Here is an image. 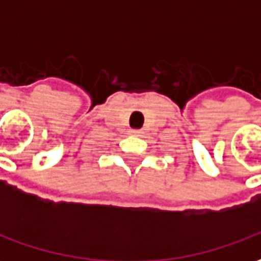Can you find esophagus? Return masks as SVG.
<instances>
[{
  "mask_svg": "<svg viewBox=\"0 0 261 261\" xmlns=\"http://www.w3.org/2000/svg\"><path fill=\"white\" fill-rule=\"evenodd\" d=\"M130 133L133 134V136H140V134H141V131L140 130H131Z\"/></svg>",
  "mask_w": 261,
  "mask_h": 261,
  "instance_id": "obj_1",
  "label": "esophagus"
}]
</instances>
